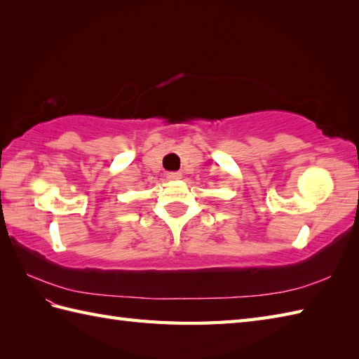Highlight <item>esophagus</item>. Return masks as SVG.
I'll use <instances>...</instances> for the list:
<instances>
[{"label": "esophagus", "mask_w": 359, "mask_h": 359, "mask_svg": "<svg viewBox=\"0 0 359 359\" xmlns=\"http://www.w3.org/2000/svg\"><path fill=\"white\" fill-rule=\"evenodd\" d=\"M166 179L168 180H179V179H182V172H168L166 174Z\"/></svg>", "instance_id": "1"}]
</instances>
